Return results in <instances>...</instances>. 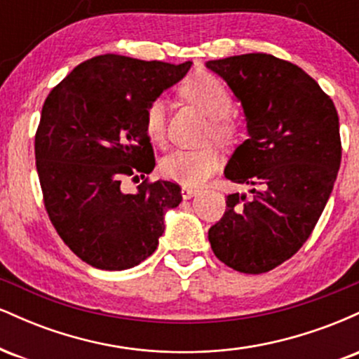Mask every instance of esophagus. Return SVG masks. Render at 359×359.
I'll list each match as a JSON object with an SVG mask.
<instances>
[{
  "instance_id": "1",
  "label": "esophagus",
  "mask_w": 359,
  "mask_h": 359,
  "mask_svg": "<svg viewBox=\"0 0 359 359\" xmlns=\"http://www.w3.org/2000/svg\"><path fill=\"white\" fill-rule=\"evenodd\" d=\"M197 192H199L197 189L187 187V185H184V187H182V197H184V199H192V197L196 196Z\"/></svg>"
}]
</instances>
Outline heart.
Here are the masks:
<instances>
[{"label": "heart", "instance_id": "obj_1", "mask_svg": "<svg viewBox=\"0 0 359 359\" xmlns=\"http://www.w3.org/2000/svg\"><path fill=\"white\" fill-rule=\"evenodd\" d=\"M180 93L187 101L203 109L211 121L212 135L217 142H229L234 137V125L229 119L233 109V97L219 79L208 72H197L180 86ZM145 133L156 145L165 142L167 133V101L156 97L145 111ZM221 156L212 147L187 150L177 148L160 160V172L167 179L184 185H201L217 170Z\"/></svg>", "mask_w": 359, "mask_h": 359}]
</instances>
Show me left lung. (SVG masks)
<instances>
[{"label": "left lung", "instance_id": "obj_1", "mask_svg": "<svg viewBox=\"0 0 359 359\" xmlns=\"http://www.w3.org/2000/svg\"><path fill=\"white\" fill-rule=\"evenodd\" d=\"M205 67L241 102L248 130L224 177L253 187L226 197L209 243L233 270L265 273L297 253L327 204L341 165L339 118L331 97L292 62L245 53Z\"/></svg>", "mask_w": 359, "mask_h": 359}]
</instances>
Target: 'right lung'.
Returning <instances> with one entry per match:
<instances>
[{
  "mask_svg": "<svg viewBox=\"0 0 359 359\" xmlns=\"http://www.w3.org/2000/svg\"><path fill=\"white\" fill-rule=\"evenodd\" d=\"M191 65L97 55L43 102L35 160L45 209L65 245L94 269L140 265L158 246L165 212L182 201L168 180H145L135 194L123 192L121 180L154 170L145 111Z\"/></svg>",
  "mask_w": 359,
  "mask_h": 359,
  "instance_id": "add662e5",
  "label": "right lung"
}]
</instances>
